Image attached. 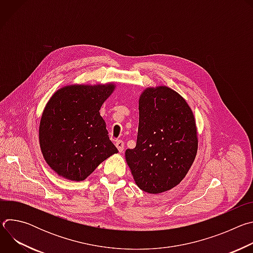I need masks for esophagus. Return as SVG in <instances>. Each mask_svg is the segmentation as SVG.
Returning <instances> with one entry per match:
<instances>
[{
  "mask_svg": "<svg viewBox=\"0 0 253 253\" xmlns=\"http://www.w3.org/2000/svg\"><path fill=\"white\" fill-rule=\"evenodd\" d=\"M116 147L119 150V152H122L124 150V142L122 140H117L116 141Z\"/></svg>",
  "mask_w": 253,
  "mask_h": 253,
  "instance_id": "34e87169",
  "label": "esophagus"
}]
</instances>
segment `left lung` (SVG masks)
Here are the masks:
<instances>
[{"instance_id":"left-lung-1","label":"left lung","mask_w":253,"mask_h":253,"mask_svg":"<svg viewBox=\"0 0 253 253\" xmlns=\"http://www.w3.org/2000/svg\"><path fill=\"white\" fill-rule=\"evenodd\" d=\"M196 133L193 113L178 93L165 86L144 91L136 146L125 152L138 187L157 194L181 182L196 156Z\"/></svg>"}]
</instances>
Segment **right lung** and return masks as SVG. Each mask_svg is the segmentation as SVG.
I'll return each mask as SVG.
<instances>
[{
	"instance_id": "add662e5",
	"label": "right lung",
	"mask_w": 253,
	"mask_h": 253,
	"mask_svg": "<svg viewBox=\"0 0 253 253\" xmlns=\"http://www.w3.org/2000/svg\"><path fill=\"white\" fill-rule=\"evenodd\" d=\"M113 84L72 85L58 90L43 112L39 139L43 156L60 176L86 179L98 165L117 153L99 110Z\"/></svg>"
}]
</instances>
